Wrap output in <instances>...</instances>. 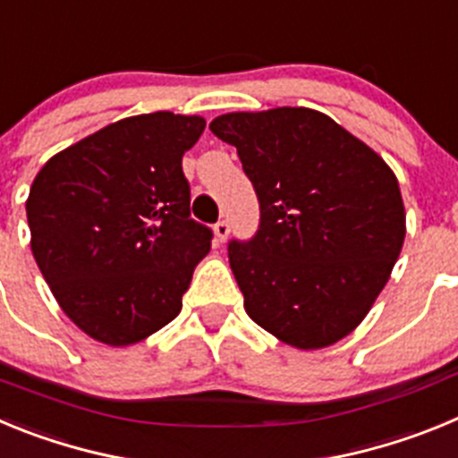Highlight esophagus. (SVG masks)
I'll return each mask as SVG.
<instances>
[{"mask_svg":"<svg viewBox=\"0 0 458 458\" xmlns=\"http://www.w3.org/2000/svg\"><path fill=\"white\" fill-rule=\"evenodd\" d=\"M213 233H216L217 242H225L226 236H229V222L220 220L216 226H213Z\"/></svg>","mask_w":458,"mask_h":458,"instance_id":"1","label":"esophagus"}]
</instances>
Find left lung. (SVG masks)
<instances>
[{"instance_id":"8db88e82","label":"left lung","mask_w":458,"mask_h":458,"mask_svg":"<svg viewBox=\"0 0 458 458\" xmlns=\"http://www.w3.org/2000/svg\"><path fill=\"white\" fill-rule=\"evenodd\" d=\"M210 132L236 147L261 225L229 242V266L257 326L293 349L351 335L390 279L406 238L390 165L323 112H229Z\"/></svg>"}]
</instances>
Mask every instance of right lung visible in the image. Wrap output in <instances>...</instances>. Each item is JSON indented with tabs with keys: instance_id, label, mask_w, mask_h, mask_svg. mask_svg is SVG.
Instances as JSON below:
<instances>
[{
	"instance_id": "obj_1",
	"label": "right lung",
	"mask_w": 458,
	"mask_h": 458,
	"mask_svg": "<svg viewBox=\"0 0 458 458\" xmlns=\"http://www.w3.org/2000/svg\"><path fill=\"white\" fill-rule=\"evenodd\" d=\"M204 116L153 112L121 119L52 156L31 183V252L75 326L131 346L179 317L210 250L190 220L181 160Z\"/></svg>"
}]
</instances>
